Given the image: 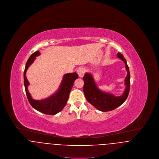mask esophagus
<instances>
[{"mask_svg": "<svg viewBox=\"0 0 159 159\" xmlns=\"http://www.w3.org/2000/svg\"><path fill=\"white\" fill-rule=\"evenodd\" d=\"M77 73L80 77H82L85 73V69L82 67H80L77 70Z\"/></svg>", "mask_w": 159, "mask_h": 159, "instance_id": "34e87169", "label": "esophagus"}]
</instances>
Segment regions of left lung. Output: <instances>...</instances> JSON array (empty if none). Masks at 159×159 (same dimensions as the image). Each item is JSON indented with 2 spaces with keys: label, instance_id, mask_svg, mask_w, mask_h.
Instances as JSON below:
<instances>
[{
  "label": "left lung",
  "instance_id": "8db88e82",
  "mask_svg": "<svg viewBox=\"0 0 159 159\" xmlns=\"http://www.w3.org/2000/svg\"><path fill=\"white\" fill-rule=\"evenodd\" d=\"M117 57L125 64L127 71V76L125 80L126 88L121 96L116 97L113 94L100 91L98 88L95 80L91 73H85L83 77L84 80L83 92L86 100L101 111H109L113 110L121 106L128 97L130 90V72L126 60L120 53H117Z\"/></svg>",
  "mask_w": 159,
  "mask_h": 159
}]
</instances>
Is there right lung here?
Masks as SVG:
<instances>
[{
	"label": "right lung",
	"mask_w": 159,
	"mask_h": 159,
	"mask_svg": "<svg viewBox=\"0 0 159 159\" xmlns=\"http://www.w3.org/2000/svg\"><path fill=\"white\" fill-rule=\"evenodd\" d=\"M40 52L38 51L33 53L25 64L24 71V83L25 93L31 106L34 109L42 113L55 115L62 111L63 108L66 105L74 82L79 76L76 73L66 74L63 76L58 90L52 95L42 100H35L32 98L30 93L28 91V86L30 83L25 75L27 69L33 62L36 57L40 55Z\"/></svg>",
	"instance_id": "1"
}]
</instances>
